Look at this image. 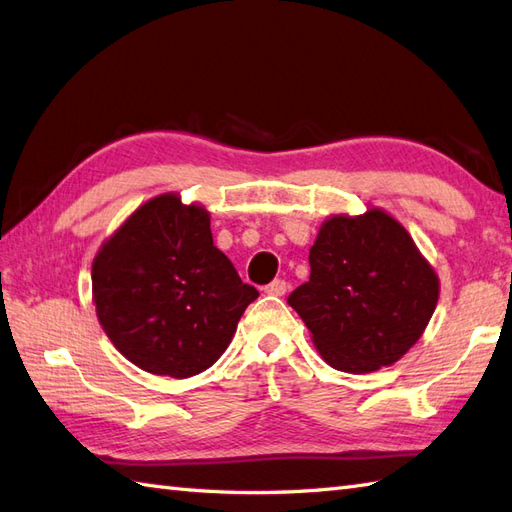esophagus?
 I'll list each match as a JSON object with an SVG mask.
<instances>
[{"label": "esophagus", "instance_id": "1", "mask_svg": "<svg viewBox=\"0 0 512 512\" xmlns=\"http://www.w3.org/2000/svg\"><path fill=\"white\" fill-rule=\"evenodd\" d=\"M286 288H288V284L284 279H275V281H270L264 290H266V295L281 297V295H286Z\"/></svg>", "mask_w": 512, "mask_h": 512}]
</instances>
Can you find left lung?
Listing matches in <instances>:
<instances>
[{"label":"left lung","mask_w":512,"mask_h":512,"mask_svg":"<svg viewBox=\"0 0 512 512\" xmlns=\"http://www.w3.org/2000/svg\"><path fill=\"white\" fill-rule=\"evenodd\" d=\"M438 277L394 217L372 209L330 217L310 248V281L288 303L334 369L374 372L420 339L438 303Z\"/></svg>","instance_id":"obj_1"}]
</instances>
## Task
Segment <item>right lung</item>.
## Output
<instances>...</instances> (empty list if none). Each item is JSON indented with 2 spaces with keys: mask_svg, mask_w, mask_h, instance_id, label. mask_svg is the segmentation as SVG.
Instances as JSON below:
<instances>
[{
  "mask_svg": "<svg viewBox=\"0 0 512 512\" xmlns=\"http://www.w3.org/2000/svg\"><path fill=\"white\" fill-rule=\"evenodd\" d=\"M92 292L116 350L145 372L171 378L209 369L259 297L213 246L209 213L171 193L140 206L103 244Z\"/></svg>",
  "mask_w": 512,
  "mask_h": 512,
  "instance_id": "obj_1",
  "label": "right lung"
}]
</instances>
